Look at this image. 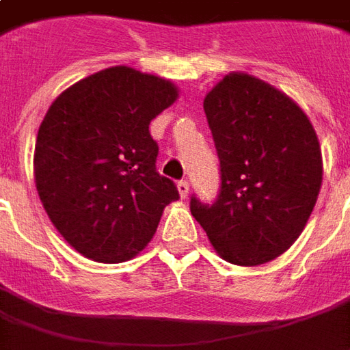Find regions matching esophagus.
Segmentation results:
<instances>
[{"instance_id": "obj_1", "label": "esophagus", "mask_w": 350, "mask_h": 350, "mask_svg": "<svg viewBox=\"0 0 350 350\" xmlns=\"http://www.w3.org/2000/svg\"><path fill=\"white\" fill-rule=\"evenodd\" d=\"M178 193H180L182 198H187V195H189V183H187V180L178 182Z\"/></svg>"}]
</instances>
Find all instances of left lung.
<instances>
[{"label": "left lung", "instance_id": "8db88e82", "mask_svg": "<svg viewBox=\"0 0 350 350\" xmlns=\"http://www.w3.org/2000/svg\"><path fill=\"white\" fill-rule=\"evenodd\" d=\"M221 167L213 204L191 213L227 262L258 266L285 253L308 223L323 183L319 138L296 103L245 72L204 97Z\"/></svg>", "mask_w": 350, "mask_h": 350}]
</instances>
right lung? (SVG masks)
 Masks as SVG:
<instances>
[{"label": "right lung", "mask_w": 350, "mask_h": 350, "mask_svg": "<svg viewBox=\"0 0 350 350\" xmlns=\"http://www.w3.org/2000/svg\"><path fill=\"white\" fill-rule=\"evenodd\" d=\"M176 99L172 82L118 65L50 105L37 133L35 183L50 221L80 255L129 260L180 198L155 168L159 146L150 135V122Z\"/></svg>", "instance_id": "1"}]
</instances>
